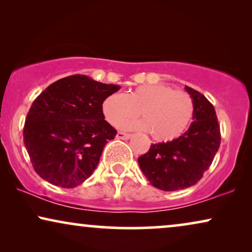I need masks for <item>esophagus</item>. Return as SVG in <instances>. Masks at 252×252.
I'll list each match as a JSON object with an SVG mask.
<instances>
[{"label":"esophagus","mask_w":252,"mask_h":252,"mask_svg":"<svg viewBox=\"0 0 252 252\" xmlns=\"http://www.w3.org/2000/svg\"><path fill=\"white\" fill-rule=\"evenodd\" d=\"M130 134H127V133H124V132H118L117 133V139L119 140H128L130 139Z\"/></svg>","instance_id":"34e87169"}]
</instances>
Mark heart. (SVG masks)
I'll list each match as a JSON object with an SVG mask.
<instances>
[{
	"mask_svg": "<svg viewBox=\"0 0 252 252\" xmlns=\"http://www.w3.org/2000/svg\"><path fill=\"white\" fill-rule=\"evenodd\" d=\"M102 111L112 126H119L141 113L140 123L124 124L125 128L147 129L154 140L168 142L178 139L191 123L195 105L185 91L165 85H143L125 95L113 93L102 102Z\"/></svg>",
	"mask_w": 252,
	"mask_h": 252,
	"instance_id": "1",
	"label": "heart"
}]
</instances>
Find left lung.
<instances>
[{
    "label": "left lung",
    "mask_w": 252,
    "mask_h": 252,
    "mask_svg": "<svg viewBox=\"0 0 252 252\" xmlns=\"http://www.w3.org/2000/svg\"><path fill=\"white\" fill-rule=\"evenodd\" d=\"M185 89L195 105L194 122L187 132L170 142L151 144L149 151L137 159L150 184L165 191L197 184L212 164L221 140L213 105L199 92L188 86Z\"/></svg>",
    "instance_id": "8db88e82"
}]
</instances>
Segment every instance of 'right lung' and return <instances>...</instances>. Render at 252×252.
<instances>
[{"label":"right lung","mask_w":252,"mask_h":252,"mask_svg":"<svg viewBox=\"0 0 252 252\" xmlns=\"http://www.w3.org/2000/svg\"><path fill=\"white\" fill-rule=\"evenodd\" d=\"M120 86L87 75L60 79L34 99L24 126V143L43 180L74 188L91 177L117 130L104 120L102 102Z\"/></svg>","instance_id":"1"}]
</instances>
